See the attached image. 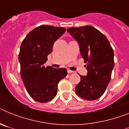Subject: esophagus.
Wrapping results in <instances>:
<instances>
[{
	"label": "esophagus",
	"instance_id": "34e87169",
	"mask_svg": "<svg viewBox=\"0 0 129 129\" xmlns=\"http://www.w3.org/2000/svg\"><path fill=\"white\" fill-rule=\"evenodd\" d=\"M74 72L72 71V70H68V74H71V73H74Z\"/></svg>",
	"mask_w": 129,
	"mask_h": 129
}]
</instances>
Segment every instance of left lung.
Instances as JSON below:
<instances>
[{"instance_id":"8db88e82","label":"left lung","mask_w":129,"mask_h":129,"mask_svg":"<svg viewBox=\"0 0 129 129\" xmlns=\"http://www.w3.org/2000/svg\"><path fill=\"white\" fill-rule=\"evenodd\" d=\"M78 42L88 73L80 76L75 87L76 94L86 100H98L104 94L111 79L114 66V51L109 40L98 29L91 26L67 29Z\"/></svg>"}]
</instances>
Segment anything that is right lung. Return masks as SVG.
I'll return each instance as SVG.
<instances>
[{
    "mask_svg": "<svg viewBox=\"0 0 129 129\" xmlns=\"http://www.w3.org/2000/svg\"><path fill=\"white\" fill-rule=\"evenodd\" d=\"M65 31L63 27L42 25L31 31L20 45V76L29 95L39 103H46L54 98L58 83L67 75L65 68L44 65L55 41Z\"/></svg>",
    "mask_w": 129,
    "mask_h": 129,
    "instance_id": "right-lung-1",
    "label": "right lung"
}]
</instances>
